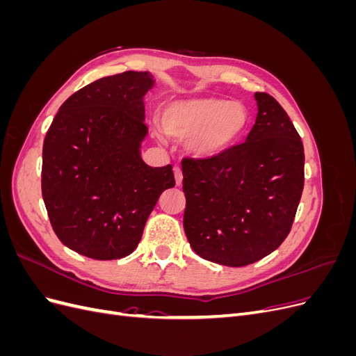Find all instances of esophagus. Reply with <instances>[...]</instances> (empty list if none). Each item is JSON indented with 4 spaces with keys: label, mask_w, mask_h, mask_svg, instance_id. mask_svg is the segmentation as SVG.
Returning a JSON list of instances; mask_svg holds the SVG:
<instances>
[{
    "label": "esophagus",
    "mask_w": 356,
    "mask_h": 356,
    "mask_svg": "<svg viewBox=\"0 0 356 356\" xmlns=\"http://www.w3.org/2000/svg\"><path fill=\"white\" fill-rule=\"evenodd\" d=\"M174 175H175V182H177V186H181L182 184V170H181V168H174Z\"/></svg>",
    "instance_id": "1"
}]
</instances>
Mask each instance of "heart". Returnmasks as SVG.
I'll return each mask as SVG.
<instances>
[{
  "label": "heart",
  "mask_w": 356,
  "mask_h": 356,
  "mask_svg": "<svg viewBox=\"0 0 356 356\" xmlns=\"http://www.w3.org/2000/svg\"><path fill=\"white\" fill-rule=\"evenodd\" d=\"M251 113L239 101L215 96L172 99L161 111L163 131L177 139H190L197 159H213L230 149L245 135Z\"/></svg>",
  "instance_id": "b5f03b06"
}]
</instances>
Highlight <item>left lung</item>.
Returning <instances> with one entry per match:
<instances>
[{
  "label": "left lung",
  "instance_id": "1",
  "mask_svg": "<svg viewBox=\"0 0 356 356\" xmlns=\"http://www.w3.org/2000/svg\"><path fill=\"white\" fill-rule=\"evenodd\" d=\"M257 118L245 143L213 159L182 160L184 232L204 260L242 267L279 248L305 186V149L273 96L255 93Z\"/></svg>",
  "mask_w": 356,
  "mask_h": 356
}]
</instances>
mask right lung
<instances>
[{
  "instance_id": "add662e5",
  "label": "right lung",
  "mask_w": 356,
  "mask_h": 356,
  "mask_svg": "<svg viewBox=\"0 0 356 356\" xmlns=\"http://www.w3.org/2000/svg\"><path fill=\"white\" fill-rule=\"evenodd\" d=\"M156 80L126 71L75 92L53 118L42 145L41 191L51 227L70 250L93 260L132 254L172 166L141 157L148 135L144 96Z\"/></svg>"
}]
</instances>
